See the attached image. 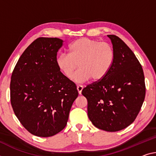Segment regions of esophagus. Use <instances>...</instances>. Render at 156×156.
I'll return each instance as SVG.
<instances>
[{
	"label": "esophagus",
	"instance_id": "esophagus-1",
	"mask_svg": "<svg viewBox=\"0 0 156 156\" xmlns=\"http://www.w3.org/2000/svg\"><path fill=\"white\" fill-rule=\"evenodd\" d=\"M83 89V87L82 85H77V90L78 91L79 94H81V93H82Z\"/></svg>",
	"mask_w": 156,
	"mask_h": 156
}]
</instances>
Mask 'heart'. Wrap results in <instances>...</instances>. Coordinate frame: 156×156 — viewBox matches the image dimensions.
<instances>
[{
    "mask_svg": "<svg viewBox=\"0 0 156 156\" xmlns=\"http://www.w3.org/2000/svg\"><path fill=\"white\" fill-rule=\"evenodd\" d=\"M69 53H61L56 65L66 78L71 79L78 66L80 69L74 76L77 83L92 79H103L112 66L115 52L109 43L90 38L78 39L69 46Z\"/></svg>",
    "mask_w": 156,
    "mask_h": 156,
    "instance_id": "heart-1",
    "label": "heart"
}]
</instances>
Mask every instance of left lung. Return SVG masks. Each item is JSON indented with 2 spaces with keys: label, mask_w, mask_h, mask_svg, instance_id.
<instances>
[{
  "label": "left lung",
  "mask_w": 156,
  "mask_h": 156,
  "mask_svg": "<svg viewBox=\"0 0 156 156\" xmlns=\"http://www.w3.org/2000/svg\"><path fill=\"white\" fill-rule=\"evenodd\" d=\"M115 59L109 72L82 91L87 100V115L93 125L108 132L124 129L137 117L146 94L142 65L117 36L108 34Z\"/></svg>",
  "instance_id": "1"
}]
</instances>
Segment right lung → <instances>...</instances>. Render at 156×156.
I'll use <instances>...</instances> for the list:
<instances>
[{
	"mask_svg": "<svg viewBox=\"0 0 156 156\" xmlns=\"http://www.w3.org/2000/svg\"><path fill=\"white\" fill-rule=\"evenodd\" d=\"M59 38L39 37L24 51L12 74L10 100L19 122L31 134L47 137L65 128L73 101L75 83L59 70Z\"/></svg>",
	"mask_w": 156,
	"mask_h": 156,
	"instance_id": "right-lung-1",
	"label": "right lung"
}]
</instances>
